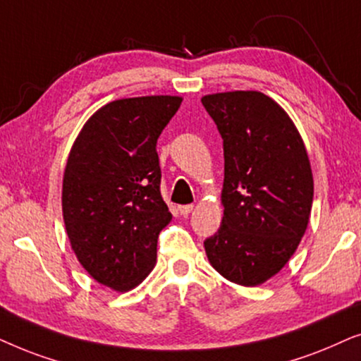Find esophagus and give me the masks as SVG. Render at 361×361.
I'll return each mask as SVG.
<instances>
[{
    "label": "esophagus",
    "instance_id": "1",
    "mask_svg": "<svg viewBox=\"0 0 361 361\" xmlns=\"http://www.w3.org/2000/svg\"><path fill=\"white\" fill-rule=\"evenodd\" d=\"M195 206L193 204H185V206H178V211H180L181 216H188L191 211H193Z\"/></svg>",
    "mask_w": 361,
    "mask_h": 361
}]
</instances>
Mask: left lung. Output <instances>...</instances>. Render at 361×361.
<instances>
[{"mask_svg":"<svg viewBox=\"0 0 361 361\" xmlns=\"http://www.w3.org/2000/svg\"><path fill=\"white\" fill-rule=\"evenodd\" d=\"M223 137V221L204 241L208 261L234 284L261 286L294 256L309 224L314 176L284 109L257 90L204 95Z\"/></svg>","mask_w":361,"mask_h":361,"instance_id":"1","label":"left lung"}]
</instances>
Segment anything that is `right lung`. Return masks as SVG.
<instances>
[{
  "mask_svg": "<svg viewBox=\"0 0 361 361\" xmlns=\"http://www.w3.org/2000/svg\"><path fill=\"white\" fill-rule=\"evenodd\" d=\"M183 99L145 95L100 107L77 135L62 178V216L77 261L99 284L137 287L171 221L157 140Z\"/></svg>",
  "mask_w": 361,
  "mask_h": 361,
  "instance_id": "add662e5",
  "label": "right lung"
}]
</instances>
